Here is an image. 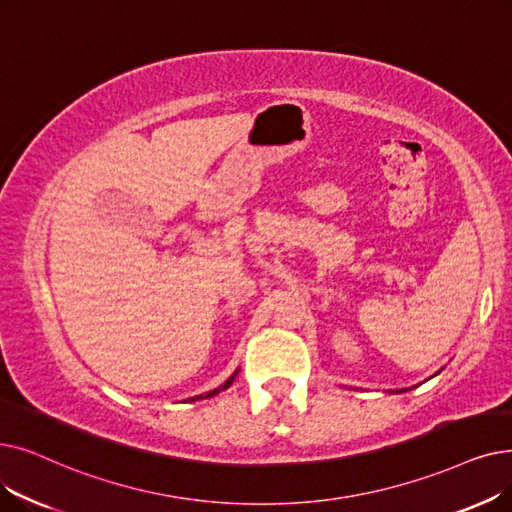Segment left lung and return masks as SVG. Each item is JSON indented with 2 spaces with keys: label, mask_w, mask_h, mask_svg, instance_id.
I'll use <instances>...</instances> for the list:
<instances>
[{
  "label": "left lung",
  "mask_w": 512,
  "mask_h": 512,
  "mask_svg": "<svg viewBox=\"0 0 512 512\" xmlns=\"http://www.w3.org/2000/svg\"><path fill=\"white\" fill-rule=\"evenodd\" d=\"M433 376H437V372H435ZM410 389H412V387H410ZM410 389H395V391H391V393H404V391H410Z\"/></svg>",
  "instance_id": "1"
}]
</instances>
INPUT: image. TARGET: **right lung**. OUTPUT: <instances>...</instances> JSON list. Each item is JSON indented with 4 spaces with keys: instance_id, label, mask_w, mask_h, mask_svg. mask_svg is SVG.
<instances>
[{
    "instance_id": "1",
    "label": "right lung",
    "mask_w": 512,
    "mask_h": 512,
    "mask_svg": "<svg viewBox=\"0 0 512 512\" xmlns=\"http://www.w3.org/2000/svg\"><path fill=\"white\" fill-rule=\"evenodd\" d=\"M238 372H240V368H236V372L230 376V379L224 383V385H219L217 389H213V391H209V393H205V395H196V397H190V402H194V399H207V397H213V395H217L219 391H224V389H228L234 381H236V376H238Z\"/></svg>"
}]
</instances>
